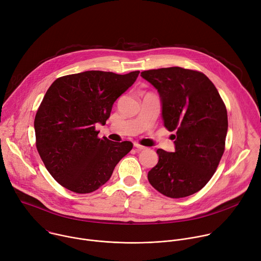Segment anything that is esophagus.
Instances as JSON below:
<instances>
[{"instance_id": "34e87169", "label": "esophagus", "mask_w": 261, "mask_h": 261, "mask_svg": "<svg viewBox=\"0 0 261 261\" xmlns=\"http://www.w3.org/2000/svg\"><path fill=\"white\" fill-rule=\"evenodd\" d=\"M134 147H136L137 150H145V146H143V145H140L139 143H137V142H134Z\"/></svg>"}]
</instances>
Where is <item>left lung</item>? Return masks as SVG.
I'll return each mask as SVG.
<instances>
[{
  "instance_id": "8db88e82",
  "label": "left lung",
  "mask_w": 261,
  "mask_h": 261,
  "mask_svg": "<svg viewBox=\"0 0 261 261\" xmlns=\"http://www.w3.org/2000/svg\"><path fill=\"white\" fill-rule=\"evenodd\" d=\"M140 75L159 93L164 126L176 132L175 151L158 148L159 161L147 179L167 197L192 195L207 184L224 153L228 129L225 104L201 72L169 67Z\"/></svg>"
}]
</instances>
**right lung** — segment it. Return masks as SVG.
<instances>
[{
    "instance_id": "obj_1",
    "label": "right lung",
    "mask_w": 261,
    "mask_h": 261,
    "mask_svg": "<svg viewBox=\"0 0 261 261\" xmlns=\"http://www.w3.org/2000/svg\"><path fill=\"white\" fill-rule=\"evenodd\" d=\"M138 74L86 71L62 76L47 90L34 121L36 146L48 172L66 189L96 191L132 150L130 141L99 138L95 125H105L115 101Z\"/></svg>"
}]
</instances>
